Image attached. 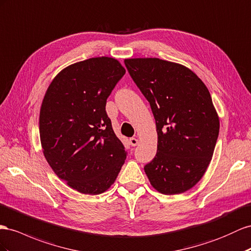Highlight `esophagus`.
<instances>
[{
	"label": "esophagus",
	"mask_w": 251,
	"mask_h": 251,
	"mask_svg": "<svg viewBox=\"0 0 251 251\" xmlns=\"http://www.w3.org/2000/svg\"><path fill=\"white\" fill-rule=\"evenodd\" d=\"M130 144H131V146H132V147L137 146V144H138V139H137V138H135V137L130 138Z\"/></svg>",
	"instance_id": "1"
}]
</instances>
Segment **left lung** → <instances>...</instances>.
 <instances>
[{"instance_id": "left-lung-1", "label": "left lung", "mask_w": 251, "mask_h": 251, "mask_svg": "<svg viewBox=\"0 0 251 251\" xmlns=\"http://www.w3.org/2000/svg\"><path fill=\"white\" fill-rule=\"evenodd\" d=\"M125 64L156 123L157 153L145 166L148 178L162 194L186 192L205 174L219 136L220 119L207 86L170 61L134 58Z\"/></svg>"}]
</instances>
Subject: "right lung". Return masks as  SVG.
Instances as JSON below:
<instances>
[{"label": "right lung", "mask_w": 251, "mask_h": 251, "mask_svg": "<svg viewBox=\"0 0 251 251\" xmlns=\"http://www.w3.org/2000/svg\"><path fill=\"white\" fill-rule=\"evenodd\" d=\"M126 74L118 60L91 58L53 78L40 110L43 154L59 178L83 194L106 191L126 152L105 111L106 99Z\"/></svg>", "instance_id": "obj_1"}]
</instances>
